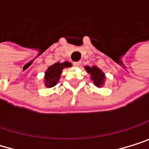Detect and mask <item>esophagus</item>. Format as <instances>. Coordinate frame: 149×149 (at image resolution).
Listing matches in <instances>:
<instances>
[{
  "mask_svg": "<svg viewBox=\"0 0 149 149\" xmlns=\"http://www.w3.org/2000/svg\"><path fill=\"white\" fill-rule=\"evenodd\" d=\"M73 65L75 66V67H79V65H81V62H79H79H74Z\"/></svg>",
  "mask_w": 149,
  "mask_h": 149,
  "instance_id": "esophagus-1",
  "label": "esophagus"
}]
</instances>
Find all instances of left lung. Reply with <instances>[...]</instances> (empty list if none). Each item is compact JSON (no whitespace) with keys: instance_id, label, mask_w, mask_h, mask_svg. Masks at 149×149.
I'll return each instance as SVG.
<instances>
[{"instance_id":"8db88e82","label":"left lung","mask_w":149,"mask_h":149,"mask_svg":"<svg viewBox=\"0 0 149 149\" xmlns=\"http://www.w3.org/2000/svg\"><path fill=\"white\" fill-rule=\"evenodd\" d=\"M85 70L91 75V81H93V84L96 87L101 88L104 85L105 74L102 72V70H100V68L96 66H93V67L85 66Z\"/></svg>"}]
</instances>
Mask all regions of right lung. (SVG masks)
Segmentation results:
<instances>
[{
  "instance_id": "add662e5",
  "label": "right lung",
  "mask_w": 149,
  "mask_h": 149,
  "mask_svg": "<svg viewBox=\"0 0 149 149\" xmlns=\"http://www.w3.org/2000/svg\"><path fill=\"white\" fill-rule=\"evenodd\" d=\"M71 66L72 64L68 61H65L63 63L56 62L54 65L50 66L46 70V72H45V77H44L45 86L47 88H52L54 86H56L60 79L62 70L65 68H68Z\"/></svg>"
}]
</instances>
